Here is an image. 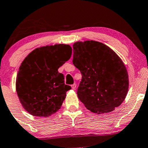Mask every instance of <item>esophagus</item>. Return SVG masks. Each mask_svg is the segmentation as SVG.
I'll list each match as a JSON object with an SVG mask.
<instances>
[{"mask_svg": "<svg viewBox=\"0 0 148 148\" xmlns=\"http://www.w3.org/2000/svg\"><path fill=\"white\" fill-rule=\"evenodd\" d=\"M76 85L74 84H73V85H72V88L73 90H75L76 89Z\"/></svg>", "mask_w": 148, "mask_h": 148, "instance_id": "1", "label": "esophagus"}]
</instances>
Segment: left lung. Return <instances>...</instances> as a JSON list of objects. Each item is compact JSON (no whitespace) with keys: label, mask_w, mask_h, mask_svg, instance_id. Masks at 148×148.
<instances>
[{"label":"left lung","mask_w":148,"mask_h":148,"mask_svg":"<svg viewBox=\"0 0 148 148\" xmlns=\"http://www.w3.org/2000/svg\"><path fill=\"white\" fill-rule=\"evenodd\" d=\"M73 64L82 79L77 90L80 101L92 113H109L123 103L129 77L123 60L108 46L88 40L73 45Z\"/></svg>","instance_id":"1"}]
</instances>
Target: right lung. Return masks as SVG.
I'll use <instances>...</instances> for the list:
<instances>
[{
	"label": "right lung",
	"instance_id": "add662e5",
	"mask_svg": "<svg viewBox=\"0 0 148 148\" xmlns=\"http://www.w3.org/2000/svg\"><path fill=\"white\" fill-rule=\"evenodd\" d=\"M72 56L68 45L35 49L23 60L16 81L21 103L34 116L48 117L58 111L71 86L64 84L58 69Z\"/></svg>",
	"mask_w": 148,
	"mask_h": 148
}]
</instances>
